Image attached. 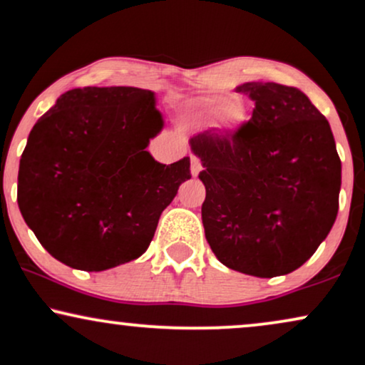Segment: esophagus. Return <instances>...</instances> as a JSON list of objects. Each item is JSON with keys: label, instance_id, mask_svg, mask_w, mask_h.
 I'll return each mask as SVG.
<instances>
[{"label": "esophagus", "instance_id": "1", "mask_svg": "<svg viewBox=\"0 0 365 365\" xmlns=\"http://www.w3.org/2000/svg\"><path fill=\"white\" fill-rule=\"evenodd\" d=\"M190 171H192V175H194V177H197V175H199L202 171V163H200L199 158H195V156L190 158Z\"/></svg>", "mask_w": 365, "mask_h": 365}]
</instances>
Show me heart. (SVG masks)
<instances>
[{"instance_id": "obj_1", "label": "heart", "mask_w": 365, "mask_h": 365, "mask_svg": "<svg viewBox=\"0 0 365 365\" xmlns=\"http://www.w3.org/2000/svg\"><path fill=\"white\" fill-rule=\"evenodd\" d=\"M192 112L200 117L216 113L217 125L235 133L245 120V107L238 98H225L222 95H205L192 103Z\"/></svg>"}]
</instances>
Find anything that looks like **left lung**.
Returning a JSON list of instances; mask_svg holds the SVG:
<instances>
[{"label": "left lung", "mask_w": 365, "mask_h": 365, "mask_svg": "<svg viewBox=\"0 0 365 365\" xmlns=\"http://www.w3.org/2000/svg\"><path fill=\"white\" fill-rule=\"evenodd\" d=\"M236 91L255 102L247 124L190 139L204 166L202 225L227 269L277 277L308 262L330 232L341 163L330 124L301 90L252 81Z\"/></svg>", "instance_id": "left-lung-1"}]
</instances>
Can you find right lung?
<instances>
[{
  "instance_id": "add662e5",
  "label": "right lung",
  "mask_w": 365,
  "mask_h": 365,
  "mask_svg": "<svg viewBox=\"0 0 365 365\" xmlns=\"http://www.w3.org/2000/svg\"><path fill=\"white\" fill-rule=\"evenodd\" d=\"M165 122L155 93L134 86L66 91L30 130L16 200L56 260L102 272L135 260L161 212L190 180V158L163 165L146 151Z\"/></svg>"
}]
</instances>
